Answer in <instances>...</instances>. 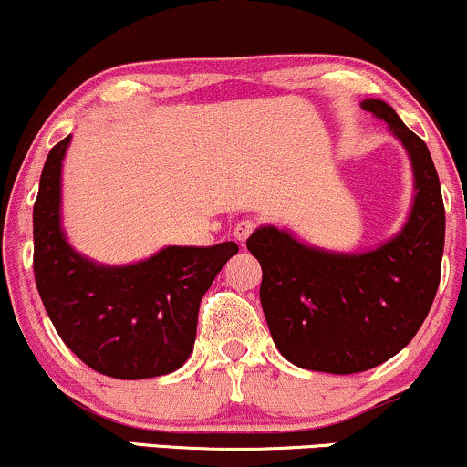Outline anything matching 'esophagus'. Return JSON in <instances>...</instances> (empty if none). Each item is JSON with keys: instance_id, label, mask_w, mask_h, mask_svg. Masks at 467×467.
Wrapping results in <instances>:
<instances>
[{"instance_id": "obj_1", "label": "esophagus", "mask_w": 467, "mask_h": 467, "mask_svg": "<svg viewBox=\"0 0 467 467\" xmlns=\"http://www.w3.org/2000/svg\"><path fill=\"white\" fill-rule=\"evenodd\" d=\"M254 228L256 222H252V219H241L237 226H234V237H237L239 244H245V239L254 233Z\"/></svg>"}]
</instances>
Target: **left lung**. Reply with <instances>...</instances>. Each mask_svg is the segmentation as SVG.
<instances>
[{
	"instance_id": "1",
	"label": "left lung",
	"mask_w": 467,
	"mask_h": 467,
	"mask_svg": "<svg viewBox=\"0 0 467 467\" xmlns=\"http://www.w3.org/2000/svg\"><path fill=\"white\" fill-rule=\"evenodd\" d=\"M362 107L404 144L415 200L404 228L368 252H329L287 230L261 226L248 250L264 270L261 307L283 358L336 375L368 371L415 337L441 278L446 211L426 142L384 100Z\"/></svg>"
}]
</instances>
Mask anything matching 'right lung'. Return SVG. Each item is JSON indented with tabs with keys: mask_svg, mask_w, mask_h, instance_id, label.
<instances>
[{
	"mask_svg": "<svg viewBox=\"0 0 467 467\" xmlns=\"http://www.w3.org/2000/svg\"><path fill=\"white\" fill-rule=\"evenodd\" d=\"M69 138L47 153L32 211V264L46 312L61 340L94 371L118 379L173 373L195 345L202 296L239 245H169L130 265H100L78 254L61 228Z\"/></svg>",
	"mask_w": 467,
	"mask_h": 467,
	"instance_id": "right-lung-1",
	"label": "right lung"
}]
</instances>
